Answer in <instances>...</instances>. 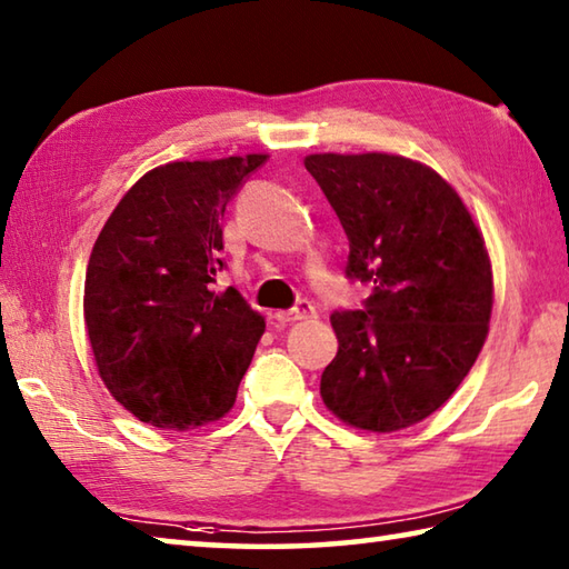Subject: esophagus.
Segmentation results:
<instances>
[{"mask_svg": "<svg viewBox=\"0 0 569 569\" xmlns=\"http://www.w3.org/2000/svg\"><path fill=\"white\" fill-rule=\"evenodd\" d=\"M317 317V310L310 302H300L295 307V310H282V312H274V320L282 322V325H290V322H302V320H312Z\"/></svg>", "mask_w": 569, "mask_h": 569, "instance_id": "34e87169", "label": "esophagus"}]
</instances>
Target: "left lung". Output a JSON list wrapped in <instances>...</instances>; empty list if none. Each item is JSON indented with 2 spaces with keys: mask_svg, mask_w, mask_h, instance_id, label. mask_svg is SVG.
<instances>
[{
  "mask_svg": "<svg viewBox=\"0 0 569 569\" xmlns=\"http://www.w3.org/2000/svg\"><path fill=\"white\" fill-rule=\"evenodd\" d=\"M350 239L347 274L372 282L360 312H335L337 355L320 395L345 425L397 432L450 400L480 355L495 302L480 224L417 159L307 154Z\"/></svg>",
  "mask_w": 569,
  "mask_h": 569,
  "instance_id": "left-lung-1",
  "label": "left lung"
}]
</instances>
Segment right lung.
I'll list each match as a JSON object with an SVG mask.
<instances>
[{
	"label": "right lung",
	"mask_w": 569,
	"mask_h": 569,
	"mask_svg": "<svg viewBox=\"0 0 569 569\" xmlns=\"http://www.w3.org/2000/svg\"><path fill=\"white\" fill-rule=\"evenodd\" d=\"M269 154L169 162L127 189L84 277V327L97 372L139 422L187 432L234 407L264 317L222 269L224 207Z\"/></svg>",
	"instance_id": "1"
}]
</instances>
